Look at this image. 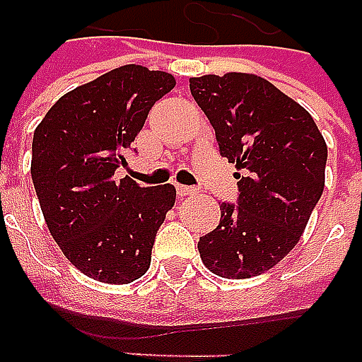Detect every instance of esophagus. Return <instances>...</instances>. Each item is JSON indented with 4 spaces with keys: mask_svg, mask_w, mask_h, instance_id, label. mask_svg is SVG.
I'll return each mask as SVG.
<instances>
[{
    "mask_svg": "<svg viewBox=\"0 0 362 362\" xmlns=\"http://www.w3.org/2000/svg\"><path fill=\"white\" fill-rule=\"evenodd\" d=\"M175 191H177L179 197H192V194H197V189H194V187H185V185H177Z\"/></svg>",
    "mask_w": 362,
    "mask_h": 362,
    "instance_id": "obj_1",
    "label": "esophagus"
}]
</instances>
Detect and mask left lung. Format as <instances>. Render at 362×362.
Segmentation results:
<instances>
[{
	"label": "left lung",
	"mask_w": 362,
	"mask_h": 362,
	"mask_svg": "<svg viewBox=\"0 0 362 362\" xmlns=\"http://www.w3.org/2000/svg\"><path fill=\"white\" fill-rule=\"evenodd\" d=\"M191 95L236 164L238 206H219V225L200 236L202 263L223 279H252L300 243L325 189L328 148L300 103L246 72L191 78Z\"/></svg>",
	"instance_id": "1"
}]
</instances>
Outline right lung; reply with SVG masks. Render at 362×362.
Listing matches in <instances>:
<instances>
[{
  "label": "right lung",
  "instance_id": "right-lung-1",
  "mask_svg": "<svg viewBox=\"0 0 362 362\" xmlns=\"http://www.w3.org/2000/svg\"><path fill=\"white\" fill-rule=\"evenodd\" d=\"M175 78L141 64L114 68L68 91L32 141V181L51 236L89 279L129 284L151 267L154 238L175 187L116 179L124 152Z\"/></svg>",
  "mask_w": 362,
  "mask_h": 362
}]
</instances>
